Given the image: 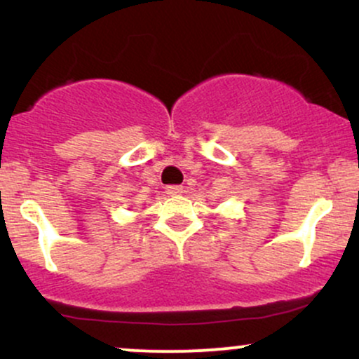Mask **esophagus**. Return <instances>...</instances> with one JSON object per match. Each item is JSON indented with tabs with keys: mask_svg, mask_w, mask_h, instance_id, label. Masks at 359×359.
Masks as SVG:
<instances>
[{
	"mask_svg": "<svg viewBox=\"0 0 359 359\" xmlns=\"http://www.w3.org/2000/svg\"><path fill=\"white\" fill-rule=\"evenodd\" d=\"M165 192L168 194V196H180V194L184 192V187L182 185H168Z\"/></svg>",
	"mask_w": 359,
	"mask_h": 359,
	"instance_id": "obj_1",
	"label": "esophagus"
}]
</instances>
